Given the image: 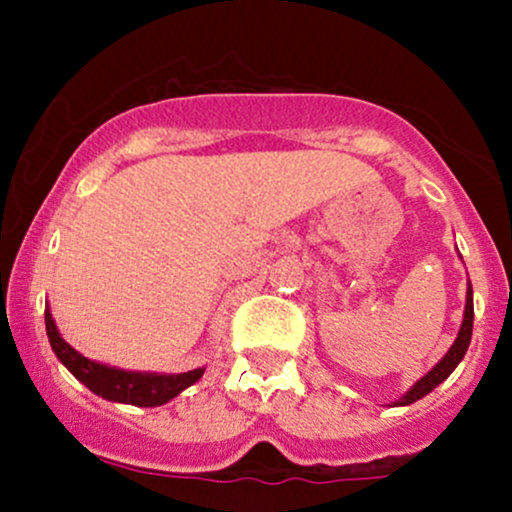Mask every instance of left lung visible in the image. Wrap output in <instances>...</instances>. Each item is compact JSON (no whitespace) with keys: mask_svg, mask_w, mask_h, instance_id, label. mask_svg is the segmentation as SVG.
<instances>
[{"mask_svg":"<svg viewBox=\"0 0 512 512\" xmlns=\"http://www.w3.org/2000/svg\"><path fill=\"white\" fill-rule=\"evenodd\" d=\"M472 325H474V301H472V284H469L467 305H464V317H462V325H460V332H457L455 344L450 346L448 354L440 358L436 366L428 370L424 378L416 380L414 387H411L407 395H404L402 399H397L395 407H407V404H414L416 399L426 397L428 392L436 390V387L443 383L445 378H448L452 370L457 368V363L462 361L464 354H467V346H469V342H472Z\"/></svg>","mask_w":512,"mask_h":512,"instance_id":"left-lung-1","label":"left lung"}]
</instances>
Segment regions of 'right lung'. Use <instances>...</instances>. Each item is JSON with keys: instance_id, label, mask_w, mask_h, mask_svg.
I'll return each instance as SVG.
<instances>
[{"instance_id": "obj_1", "label": "right lung", "mask_w": 512, "mask_h": 512, "mask_svg": "<svg viewBox=\"0 0 512 512\" xmlns=\"http://www.w3.org/2000/svg\"><path fill=\"white\" fill-rule=\"evenodd\" d=\"M45 330L55 356L64 363V368L74 375L79 383H84L93 395L110 399V402L134 404V407H161L178 397L182 390L195 385L202 378L204 368L187 370V373H137V370L110 368L105 363H96L91 358L81 356L72 349L57 332L50 308L45 310Z\"/></svg>"}]
</instances>
